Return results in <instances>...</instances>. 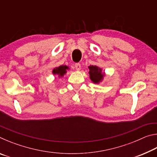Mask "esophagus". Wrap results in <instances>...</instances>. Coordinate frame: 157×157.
<instances>
[{
	"instance_id": "esophagus-1",
	"label": "esophagus",
	"mask_w": 157,
	"mask_h": 157,
	"mask_svg": "<svg viewBox=\"0 0 157 157\" xmlns=\"http://www.w3.org/2000/svg\"><path fill=\"white\" fill-rule=\"evenodd\" d=\"M75 69H76L77 71H79V70H80V69H81V65H80V63H75Z\"/></svg>"
}]
</instances>
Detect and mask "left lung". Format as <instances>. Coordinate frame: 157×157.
<instances>
[{
  "instance_id": "8db88e82",
  "label": "left lung",
  "mask_w": 157,
  "mask_h": 157,
  "mask_svg": "<svg viewBox=\"0 0 157 157\" xmlns=\"http://www.w3.org/2000/svg\"><path fill=\"white\" fill-rule=\"evenodd\" d=\"M88 68L89 69V78L93 83L99 84L102 82L106 75L105 71L102 72V69L95 65H91Z\"/></svg>"
}]
</instances>
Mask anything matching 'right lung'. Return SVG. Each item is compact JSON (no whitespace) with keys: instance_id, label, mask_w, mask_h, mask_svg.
<instances>
[{"instance_id":"add662e5","label":"right lung","mask_w":157,"mask_h":157,"mask_svg":"<svg viewBox=\"0 0 157 157\" xmlns=\"http://www.w3.org/2000/svg\"><path fill=\"white\" fill-rule=\"evenodd\" d=\"M70 68L66 65H61L57 67L53 68L52 73L54 75H57L58 78H62V77L67 73V71L69 70Z\"/></svg>"}]
</instances>
